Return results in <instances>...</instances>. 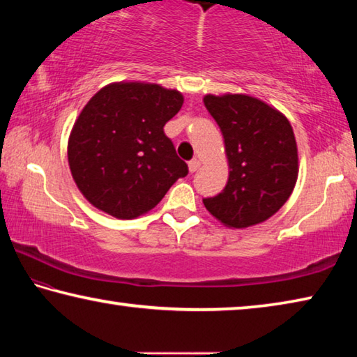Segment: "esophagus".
<instances>
[{"instance_id": "34e87169", "label": "esophagus", "mask_w": 357, "mask_h": 357, "mask_svg": "<svg viewBox=\"0 0 357 357\" xmlns=\"http://www.w3.org/2000/svg\"><path fill=\"white\" fill-rule=\"evenodd\" d=\"M198 168H200V160L198 159H192L190 162H189V172L190 173H195Z\"/></svg>"}]
</instances>
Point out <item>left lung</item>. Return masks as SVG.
Masks as SVG:
<instances>
[{"label":"left lung","instance_id":"8db88e82","mask_svg":"<svg viewBox=\"0 0 357 357\" xmlns=\"http://www.w3.org/2000/svg\"><path fill=\"white\" fill-rule=\"evenodd\" d=\"M219 124L228 159V183L206 209L229 228L268 220L291 195L298 179V146L289 121L263 100L245 94L204 96Z\"/></svg>","mask_w":357,"mask_h":357}]
</instances>
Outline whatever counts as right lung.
<instances>
[{
	"mask_svg": "<svg viewBox=\"0 0 357 357\" xmlns=\"http://www.w3.org/2000/svg\"><path fill=\"white\" fill-rule=\"evenodd\" d=\"M176 89L119 82L96 93L72 128L68 159L84 198L118 219L148 213L189 168L164 126L183 107Z\"/></svg>",
	"mask_w": 357,
	"mask_h": 357,
	"instance_id": "obj_1",
	"label": "right lung"
}]
</instances>
